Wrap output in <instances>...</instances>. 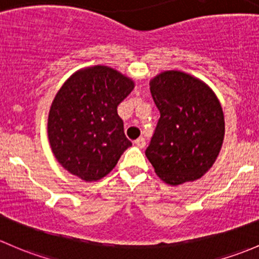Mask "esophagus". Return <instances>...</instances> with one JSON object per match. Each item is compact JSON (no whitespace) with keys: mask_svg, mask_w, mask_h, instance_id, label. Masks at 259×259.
<instances>
[{"mask_svg":"<svg viewBox=\"0 0 259 259\" xmlns=\"http://www.w3.org/2000/svg\"><path fill=\"white\" fill-rule=\"evenodd\" d=\"M135 145L137 146L138 148H145V146H146V140L143 137H140V138H137V140L135 141Z\"/></svg>","mask_w":259,"mask_h":259,"instance_id":"1","label":"esophagus"}]
</instances>
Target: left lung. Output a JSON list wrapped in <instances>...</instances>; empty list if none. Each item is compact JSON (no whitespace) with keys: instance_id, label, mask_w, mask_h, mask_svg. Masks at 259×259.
Returning <instances> with one entry per match:
<instances>
[{"instance_id":"8db88e82","label":"left lung","mask_w":259,"mask_h":259,"mask_svg":"<svg viewBox=\"0 0 259 259\" xmlns=\"http://www.w3.org/2000/svg\"><path fill=\"white\" fill-rule=\"evenodd\" d=\"M159 117L146 156L170 186L192 182L213 166L225 137V117L207 84L185 72L167 71L149 83Z\"/></svg>"}]
</instances>
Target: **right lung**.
Instances as JSON below:
<instances>
[{
	"label": "right lung",
	"mask_w": 259,
	"mask_h": 259,
	"mask_svg": "<svg viewBox=\"0 0 259 259\" xmlns=\"http://www.w3.org/2000/svg\"><path fill=\"white\" fill-rule=\"evenodd\" d=\"M128 77L107 66L73 73L56 95L49 114V140L66 170L86 182L107 176L132 146L119 103L132 92Z\"/></svg>",
	"instance_id": "1"
}]
</instances>
